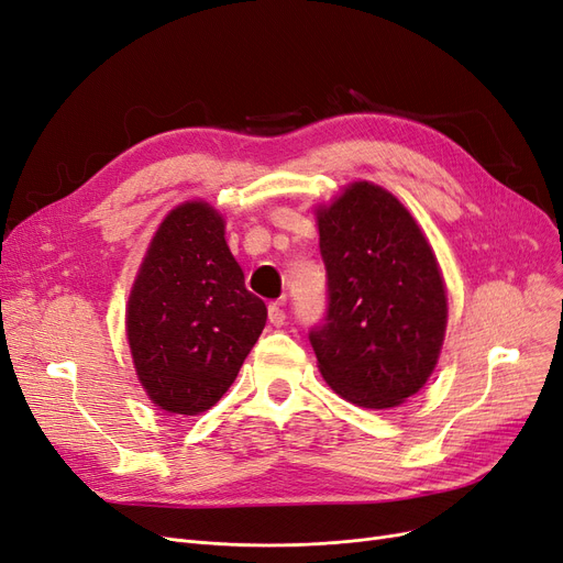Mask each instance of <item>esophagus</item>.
I'll return each instance as SVG.
<instances>
[{"mask_svg":"<svg viewBox=\"0 0 563 563\" xmlns=\"http://www.w3.org/2000/svg\"><path fill=\"white\" fill-rule=\"evenodd\" d=\"M267 317L272 327H284L286 321V312H284V305L282 302H272L267 308Z\"/></svg>","mask_w":563,"mask_h":563,"instance_id":"esophagus-1","label":"esophagus"}]
</instances>
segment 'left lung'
I'll return each instance as SVG.
<instances>
[{
    "label": "left lung",
    "mask_w": 563,
    "mask_h": 563,
    "mask_svg": "<svg viewBox=\"0 0 563 563\" xmlns=\"http://www.w3.org/2000/svg\"><path fill=\"white\" fill-rule=\"evenodd\" d=\"M327 314L310 329L340 397L389 408L428 383L446 331V291L420 228L387 190L350 185L319 209Z\"/></svg>",
    "instance_id": "1"
}]
</instances>
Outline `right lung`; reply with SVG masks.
Instances as JSON below:
<instances>
[{
  "label": "right lung",
  "instance_id": "add662e5",
  "mask_svg": "<svg viewBox=\"0 0 563 563\" xmlns=\"http://www.w3.org/2000/svg\"><path fill=\"white\" fill-rule=\"evenodd\" d=\"M267 321L209 203L174 209L150 244L126 310L135 371L168 413L197 416L234 383Z\"/></svg>",
  "mask_w": 563,
  "mask_h": 563
}]
</instances>
